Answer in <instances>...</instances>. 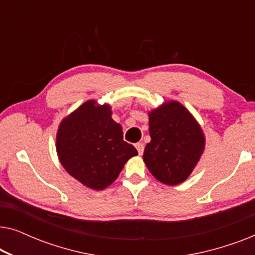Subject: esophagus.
<instances>
[{"instance_id":"1","label":"esophagus","mask_w":255,"mask_h":255,"mask_svg":"<svg viewBox=\"0 0 255 255\" xmlns=\"http://www.w3.org/2000/svg\"><path fill=\"white\" fill-rule=\"evenodd\" d=\"M135 148H137V151H138L139 154L141 155L142 153H144L145 146H144V144H142V142H137V144H135Z\"/></svg>"}]
</instances>
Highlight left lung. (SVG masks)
<instances>
[{"label": "left lung", "instance_id": "left-lung-1", "mask_svg": "<svg viewBox=\"0 0 255 255\" xmlns=\"http://www.w3.org/2000/svg\"><path fill=\"white\" fill-rule=\"evenodd\" d=\"M151 141L146 145L145 165L167 186L188 179L204 151L203 131L193 115L176 101H168L148 113Z\"/></svg>", "mask_w": 255, "mask_h": 255}]
</instances>
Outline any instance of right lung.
I'll return each mask as SVG.
<instances>
[{
	"mask_svg": "<svg viewBox=\"0 0 255 255\" xmlns=\"http://www.w3.org/2000/svg\"><path fill=\"white\" fill-rule=\"evenodd\" d=\"M61 165L83 186L103 190L117 179L127 161L138 152L123 140V130L111 118L109 104L87 101L65 117L57 133Z\"/></svg>",
	"mask_w": 255,
	"mask_h": 255,
	"instance_id": "obj_1",
	"label": "right lung"
}]
</instances>
